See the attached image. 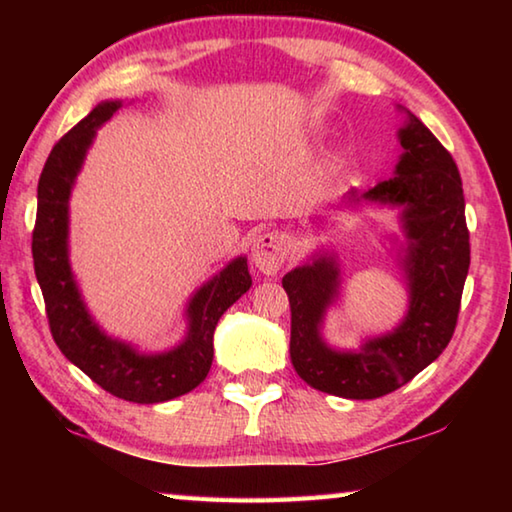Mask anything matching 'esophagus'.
Masks as SVG:
<instances>
[{"label":"esophagus","mask_w":512,"mask_h":512,"mask_svg":"<svg viewBox=\"0 0 512 512\" xmlns=\"http://www.w3.org/2000/svg\"><path fill=\"white\" fill-rule=\"evenodd\" d=\"M287 253V244L277 232H264V235L255 237L250 257L264 275H277V271L287 262Z\"/></svg>","instance_id":"34e87169"}]
</instances>
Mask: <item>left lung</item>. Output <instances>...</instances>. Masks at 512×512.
<instances>
[{
    "mask_svg": "<svg viewBox=\"0 0 512 512\" xmlns=\"http://www.w3.org/2000/svg\"><path fill=\"white\" fill-rule=\"evenodd\" d=\"M397 137L404 153L393 178L366 194L350 189L348 201L402 207V266L409 280V311L402 323L366 341L361 350H334L320 329L327 307L339 296L336 259L314 255L282 277L291 305L293 368L311 388L345 400L393 393L443 354L452 341L470 268L465 196L454 158L411 112Z\"/></svg>",
    "mask_w": 512,
    "mask_h": 512,
    "instance_id": "obj_1",
    "label": "left lung"
}]
</instances>
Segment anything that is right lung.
Masks as SVG:
<instances>
[{"label":"right lung","instance_id":"right-lung-1","mask_svg":"<svg viewBox=\"0 0 512 512\" xmlns=\"http://www.w3.org/2000/svg\"><path fill=\"white\" fill-rule=\"evenodd\" d=\"M121 101H103L51 149L38 180V214L33 228V266L45 298L49 329L60 352L103 391L126 402L158 404L180 397L207 377L214 357V329L223 311L250 289L246 257H237L198 289L187 305V336L169 352L142 354L110 339L94 323L76 287L67 253L69 194L85 153L101 124Z\"/></svg>","mask_w":512,"mask_h":512}]
</instances>
